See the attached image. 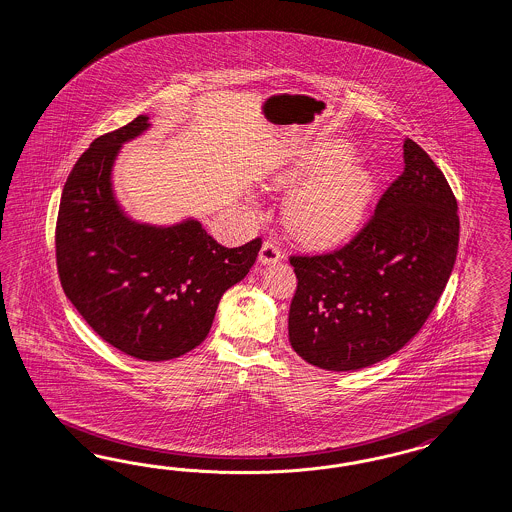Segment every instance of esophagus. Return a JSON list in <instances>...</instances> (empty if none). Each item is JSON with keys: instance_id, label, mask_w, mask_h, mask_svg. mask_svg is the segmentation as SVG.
Here are the masks:
<instances>
[{"instance_id": "esophagus-1", "label": "esophagus", "mask_w": 512, "mask_h": 512, "mask_svg": "<svg viewBox=\"0 0 512 512\" xmlns=\"http://www.w3.org/2000/svg\"><path fill=\"white\" fill-rule=\"evenodd\" d=\"M281 251H279L278 244L274 240H264L263 248L259 253V261L263 264L278 263L281 261Z\"/></svg>"}]
</instances>
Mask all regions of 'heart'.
Masks as SVG:
<instances>
[{
    "label": "heart",
    "mask_w": 512,
    "mask_h": 512,
    "mask_svg": "<svg viewBox=\"0 0 512 512\" xmlns=\"http://www.w3.org/2000/svg\"><path fill=\"white\" fill-rule=\"evenodd\" d=\"M351 159L353 152L349 146L334 144L306 157L293 171L279 174L276 184L281 189H295L318 180L310 187L298 189L285 206V223L300 240L330 246L357 229L370 206L375 186L372 176L358 167L337 170ZM326 173L331 176L326 177Z\"/></svg>",
    "instance_id": "obj_1"
}]
</instances>
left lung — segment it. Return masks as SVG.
Returning a JSON list of instances; mask_svg holds the SVG:
<instances>
[{"instance_id":"1","label":"left lung","mask_w":512,"mask_h":512,"mask_svg":"<svg viewBox=\"0 0 512 512\" xmlns=\"http://www.w3.org/2000/svg\"><path fill=\"white\" fill-rule=\"evenodd\" d=\"M402 174L347 244L289 255L295 296L289 341L317 368L372 366L411 340L454 268L460 217L445 174L415 140L403 142Z\"/></svg>"}]
</instances>
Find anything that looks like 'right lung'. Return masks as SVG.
Returning <instances> with one entry per match:
<instances>
[{
    "label": "right lung",
    "instance_id": "add662e5",
    "mask_svg": "<svg viewBox=\"0 0 512 512\" xmlns=\"http://www.w3.org/2000/svg\"><path fill=\"white\" fill-rule=\"evenodd\" d=\"M146 116L93 140L63 186L56 266L63 293L112 347L140 360H171L201 343L223 293L246 278L263 240L225 248L199 221L155 229L129 221L110 169Z\"/></svg>",
    "mask_w": 512,
    "mask_h": 512
}]
</instances>
